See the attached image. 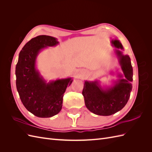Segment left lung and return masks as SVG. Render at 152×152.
Here are the masks:
<instances>
[{"label": "left lung", "mask_w": 152, "mask_h": 152, "mask_svg": "<svg viewBox=\"0 0 152 152\" xmlns=\"http://www.w3.org/2000/svg\"><path fill=\"white\" fill-rule=\"evenodd\" d=\"M124 77L118 73V79L112 86L103 87L98 80H86L82 91L85 104L90 112L98 115L108 116L121 110L127 104L132 91L133 70L130 57L122 53L124 48L118 40H112Z\"/></svg>", "instance_id": "8db88e82"}]
</instances>
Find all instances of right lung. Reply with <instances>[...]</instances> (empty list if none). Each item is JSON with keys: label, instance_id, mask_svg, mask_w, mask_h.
<instances>
[{"label": "right lung", "instance_id": "add662e5", "mask_svg": "<svg viewBox=\"0 0 152 152\" xmlns=\"http://www.w3.org/2000/svg\"><path fill=\"white\" fill-rule=\"evenodd\" d=\"M57 39L39 35L31 39L23 48L16 66V88L22 103L34 115L51 117L61 111L63 97L71 77L47 82L36 68V59L42 49L56 46Z\"/></svg>", "mask_w": 152, "mask_h": 152}]
</instances>
